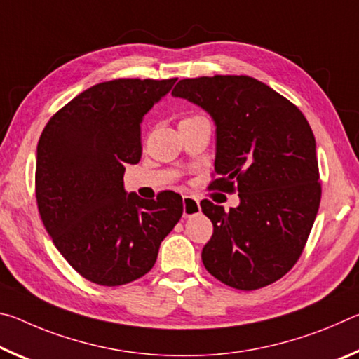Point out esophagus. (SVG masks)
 <instances>
[{
  "mask_svg": "<svg viewBox=\"0 0 359 359\" xmlns=\"http://www.w3.org/2000/svg\"><path fill=\"white\" fill-rule=\"evenodd\" d=\"M199 201L194 196H184V217L196 215L199 212Z\"/></svg>",
  "mask_w": 359,
  "mask_h": 359,
  "instance_id": "1",
  "label": "esophagus"
}]
</instances>
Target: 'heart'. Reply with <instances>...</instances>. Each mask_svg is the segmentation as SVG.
Instances as JSON below:
<instances>
[{"label": "heart", "instance_id": "1", "mask_svg": "<svg viewBox=\"0 0 359 359\" xmlns=\"http://www.w3.org/2000/svg\"><path fill=\"white\" fill-rule=\"evenodd\" d=\"M194 117H198V115H194ZM188 118H193V117H187V118H184V120H188Z\"/></svg>", "mask_w": 359, "mask_h": 359}]
</instances>
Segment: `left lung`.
<instances>
[{"label":"left lung","mask_w":359,"mask_h":359,"mask_svg":"<svg viewBox=\"0 0 359 359\" xmlns=\"http://www.w3.org/2000/svg\"><path fill=\"white\" fill-rule=\"evenodd\" d=\"M217 126L212 190L239 193L228 212L203 199L214 234L201 258L236 290L274 283L296 264L320 208L321 184L311 125L293 102L248 76L182 79L172 90Z\"/></svg>","instance_id":"8db88e82"}]
</instances>
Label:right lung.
Instances as JSON below:
<instances>
[{"label": "right lung", "instance_id": "add662e5", "mask_svg": "<svg viewBox=\"0 0 359 359\" xmlns=\"http://www.w3.org/2000/svg\"><path fill=\"white\" fill-rule=\"evenodd\" d=\"M177 79L96 83L47 121L38 142L36 201L65 259L83 278L118 287L154 267L184 214L182 196L126 194V165L141 160V123Z\"/></svg>", "mask_w": 359, "mask_h": 359}]
</instances>
